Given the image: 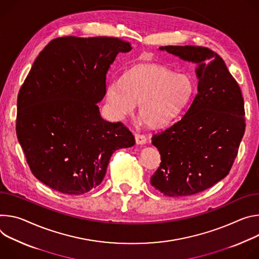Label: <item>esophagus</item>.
<instances>
[{
    "instance_id": "1",
    "label": "esophagus",
    "mask_w": 259,
    "mask_h": 259,
    "mask_svg": "<svg viewBox=\"0 0 259 259\" xmlns=\"http://www.w3.org/2000/svg\"><path fill=\"white\" fill-rule=\"evenodd\" d=\"M135 139H136V143L138 145H144L145 143L147 142V138L144 136V135H139L137 134L135 136Z\"/></svg>"
}]
</instances>
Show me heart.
<instances>
[{
    "instance_id": "heart-1",
    "label": "heart",
    "mask_w": 259,
    "mask_h": 259,
    "mask_svg": "<svg viewBox=\"0 0 259 259\" xmlns=\"http://www.w3.org/2000/svg\"><path fill=\"white\" fill-rule=\"evenodd\" d=\"M193 83L183 74L156 64H136L122 75L121 82L107 84L105 98L114 117L131 115L136 104L139 116L150 127H161L176 119L188 106Z\"/></svg>"
}]
</instances>
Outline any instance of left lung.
Returning a JSON list of instances; mask_svg holds the SVG:
<instances>
[{"instance_id":"1","label":"left lung","mask_w":259,"mask_h":259,"mask_svg":"<svg viewBox=\"0 0 259 259\" xmlns=\"http://www.w3.org/2000/svg\"><path fill=\"white\" fill-rule=\"evenodd\" d=\"M159 50L197 67V93L183 116L152 137L160 165L151 185L166 196L204 191L232 168L245 133L240 86L224 61L202 46H161Z\"/></svg>"}]
</instances>
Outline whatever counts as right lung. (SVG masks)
I'll return each mask as SVG.
<instances>
[{
  "label": "right lung",
  "instance_id": "obj_1",
  "mask_svg": "<svg viewBox=\"0 0 259 259\" xmlns=\"http://www.w3.org/2000/svg\"><path fill=\"white\" fill-rule=\"evenodd\" d=\"M132 46L118 38L73 36L39 53L17 98L16 135L34 176L50 188L80 195L105 177L115 150L135 145L121 122L101 117L106 75Z\"/></svg>",
  "mask_w": 259,
  "mask_h": 259
}]
</instances>
